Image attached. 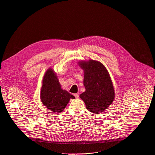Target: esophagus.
Returning a JSON list of instances; mask_svg holds the SVG:
<instances>
[{
	"instance_id": "obj_1",
	"label": "esophagus",
	"mask_w": 155,
	"mask_h": 155,
	"mask_svg": "<svg viewBox=\"0 0 155 155\" xmlns=\"http://www.w3.org/2000/svg\"><path fill=\"white\" fill-rule=\"evenodd\" d=\"M74 96H75V97L76 99H78V98H79V95L77 94H75L74 95Z\"/></svg>"
}]
</instances>
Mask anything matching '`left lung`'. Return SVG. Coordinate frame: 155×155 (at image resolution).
<instances>
[{
  "label": "left lung",
  "mask_w": 155,
  "mask_h": 155,
  "mask_svg": "<svg viewBox=\"0 0 155 155\" xmlns=\"http://www.w3.org/2000/svg\"><path fill=\"white\" fill-rule=\"evenodd\" d=\"M84 70L85 91L80 95L90 112L98 114L107 109L114 101V90L110 75L101 62L89 60L80 61Z\"/></svg>",
  "instance_id": "left-lung-1"
}]
</instances>
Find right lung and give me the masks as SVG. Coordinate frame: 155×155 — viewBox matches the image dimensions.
I'll list each match as a JSON object with an SVG mask.
<instances>
[{"label":"right lung","instance_id":"obj_1","mask_svg":"<svg viewBox=\"0 0 155 155\" xmlns=\"http://www.w3.org/2000/svg\"><path fill=\"white\" fill-rule=\"evenodd\" d=\"M40 97L45 106L56 113L62 112L70 99L75 98L61 88L57 75L51 68L46 71L44 76Z\"/></svg>","mask_w":155,"mask_h":155}]
</instances>
